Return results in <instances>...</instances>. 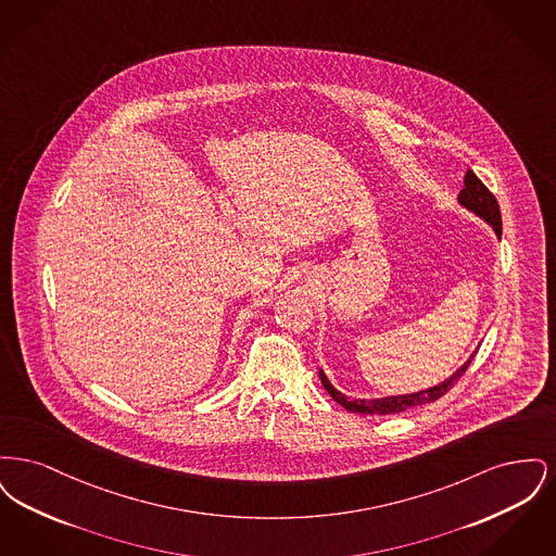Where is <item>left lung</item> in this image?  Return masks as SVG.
Returning <instances> with one entry per match:
<instances>
[{"mask_svg":"<svg viewBox=\"0 0 556 556\" xmlns=\"http://www.w3.org/2000/svg\"><path fill=\"white\" fill-rule=\"evenodd\" d=\"M458 200H460L463 206H467L469 211H473L481 218H485L494 227L498 238L503 236V216H501L498 200L494 198V193L488 187L481 184V179L477 177L471 168H467V173H465V187L460 189ZM471 358L460 369L456 370L448 381H444V383H440V386H435L431 390L419 392V394H408V396L381 397V400H350L344 394H340L338 390H333V386L327 381V377L323 372H320V383L327 390V394L333 397L338 404H342L345 410L361 413V415H396V413L415 408V406H421V404H431L438 397L448 394L450 390L456 386V381L465 375V370L469 369Z\"/></svg>","mask_w":556,"mask_h":556,"instance_id":"1","label":"left lung"}]
</instances>
